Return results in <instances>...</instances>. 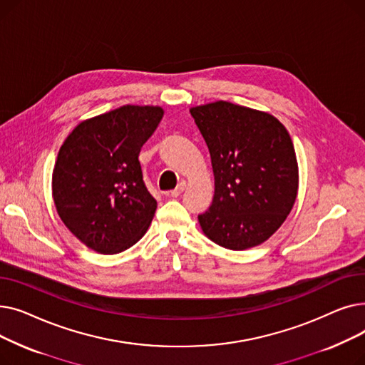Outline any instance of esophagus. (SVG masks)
Returning <instances> with one entry per match:
<instances>
[{
  "label": "esophagus",
  "mask_w": 365,
  "mask_h": 365,
  "mask_svg": "<svg viewBox=\"0 0 365 365\" xmlns=\"http://www.w3.org/2000/svg\"><path fill=\"white\" fill-rule=\"evenodd\" d=\"M185 187H186V183H185V182H180L176 189L170 190V192H167L165 195H167V197H173V198H178V197H180V194L185 190Z\"/></svg>",
  "instance_id": "obj_1"
}]
</instances>
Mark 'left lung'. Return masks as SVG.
Wrapping results in <instances>:
<instances>
[{
    "mask_svg": "<svg viewBox=\"0 0 365 365\" xmlns=\"http://www.w3.org/2000/svg\"><path fill=\"white\" fill-rule=\"evenodd\" d=\"M189 110L215 175L213 202L198 216L202 232L235 252L269 240L290 215L299 189L289 131L271 113L225 101Z\"/></svg>",
    "mask_w": 365,
    "mask_h": 365,
    "instance_id": "obj_1",
    "label": "left lung"
}]
</instances>
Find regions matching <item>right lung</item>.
Wrapping results in <instances>:
<instances>
[{
    "label": "right lung",
    "mask_w": 365,
    "mask_h": 365,
    "mask_svg": "<svg viewBox=\"0 0 365 365\" xmlns=\"http://www.w3.org/2000/svg\"><path fill=\"white\" fill-rule=\"evenodd\" d=\"M161 106L124 105L81 121L61 146L51 190L57 215L86 247L117 255L148 231L157 200L139 153L163 120Z\"/></svg>",
    "instance_id": "right-lung-1"
}]
</instances>
